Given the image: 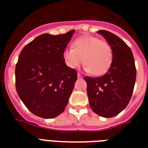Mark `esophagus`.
<instances>
[{"label": "esophagus", "instance_id": "esophagus-1", "mask_svg": "<svg viewBox=\"0 0 148 148\" xmlns=\"http://www.w3.org/2000/svg\"><path fill=\"white\" fill-rule=\"evenodd\" d=\"M82 74H79V73H78V74H77V78H78V79H81V78H82Z\"/></svg>", "mask_w": 148, "mask_h": 148}]
</instances>
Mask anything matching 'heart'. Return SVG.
I'll return each mask as SVG.
<instances>
[{
  "label": "heart",
  "mask_w": 148,
  "mask_h": 148,
  "mask_svg": "<svg viewBox=\"0 0 148 148\" xmlns=\"http://www.w3.org/2000/svg\"><path fill=\"white\" fill-rule=\"evenodd\" d=\"M62 59L71 69L79 67L84 62L86 71L101 76L111 67L113 53L111 46L106 41L92 36H83L73 42V48L65 49Z\"/></svg>",
  "instance_id": "b5f03b06"
}]
</instances>
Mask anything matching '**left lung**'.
<instances>
[{"label": "left lung", "mask_w": 148, "mask_h": 148, "mask_svg": "<svg viewBox=\"0 0 148 148\" xmlns=\"http://www.w3.org/2000/svg\"><path fill=\"white\" fill-rule=\"evenodd\" d=\"M113 53L111 67L101 77H85L91 109L102 117L115 116L130 101L136 77L132 52L125 42L110 32L100 30Z\"/></svg>", "instance_id": "1"}]
</instances>
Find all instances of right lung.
I'll return each instance as SVG.
<instances>
[{
    "label": "right lung",
    "mask_w": 148,
    "mask_h": 148,
    "mask_svg": "<svg viewBox=\"0 0 148 148\" xmlns=\"http://www.w3.org/2000/svg\"><path fill=\"white\" fill-rule=\"evenodd\" d=\"M74 30L40 35L21 51L16 66V89L28 110L51 119L64 111L77 81V72L62 59Z\"/></svg>",
    "instance_id": "1"
}]
</instances>
